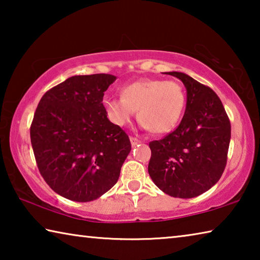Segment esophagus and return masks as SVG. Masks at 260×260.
Returning <instances> with one entry per match:
<instances>
[{
	"label": "esophagus",
	"mask_w": 260,
	"mask_h": 260,
	"mask_svg": "<svg viewBox=\"0 0 260 260\" xmlns=\"http://www.w3.org/2000/svg\"><path fill=\"white\" fill-rule=\"evenodd\" d=\"M129 140H131V144H132V146H133V147L138 146V144L141 142L140 140H138V139H136V138H133V136H132V138H131Z\"/></svg>",
	"instance_id": "obj_1"
}]
</instances>
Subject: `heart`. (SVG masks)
<instances>
[{"label":"heart","mask_w":260,"mask_h":260,"mask_svg":"<svg viewBox=\"0 0 260 260\" xmlns=\"http://www.w3.org/2000/svg\"><path fill=\"white\" fill-rule=\"evenodd\" d=\"M103 105L114 125H128L139 110L143 128L162 134L179 124L186 105V94L177 81L142 79L122 88L120 99L105 98Z\"/></svg>","instance_id":"1"}]
</instances>
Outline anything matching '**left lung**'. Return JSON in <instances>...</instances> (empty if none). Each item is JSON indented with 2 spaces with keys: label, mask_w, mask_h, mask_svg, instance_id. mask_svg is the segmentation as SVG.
Listing matches in <instances>:
<instances>
[{
  "label": "left lung",
  "mask_w": 260,
  "mask_h": 260,
  "mask_svg": "<svg viewBox=\"0 0 260 260\" xmlns=\"http://www.w3.org/2000/svg\"><path fill=\"white\" fill-rule=\"evenodd\" d=\"M180 79L187 90L183 118L177 129L149 143L148 172L161 191L192 199L208 191L221 178L231 142V122L218 95L182 72H167Z\"/></svg>",
  "instance_id": "left-lung-1"
}]
</instances>
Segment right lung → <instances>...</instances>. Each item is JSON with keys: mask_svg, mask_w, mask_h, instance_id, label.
<instances>
[{"mask_svg": "<svg viewBox=\"0 0 260 260\" xmlns=\"http://www.w3.org/2000/svg\"><path fill=\"white\" fill-rule=\"evenodd\" d=\"M112 74L74 76L42 96L30 125L39 171L58 195L74 202L99 199L117 183L131 142L108 119L104 91Z\"/></svg>", "mask_w": 260, "mask_h": 260, "instance_id": "obj_1", "label": "right lung"}]
</instances>
